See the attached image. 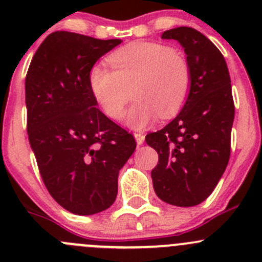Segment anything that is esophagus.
I'll list each match as a JSON object with an SVG mask.
<instances>
[{
	"label": "esophagus",
	"mask_w": 262,
	"mask_h": 262,
	"mask_svg": "<svg viewBox=\"0 0 262 262\" xmlns=\"http://www.w3.org/2000/svg\"><path fill=\"white\" fill-rule=\"evenodd\" d=\"M134 138H136L137 144H143V142H144V134L143 133H134Z\"/></svg>",
	"instance_id": "obj_1"
}]
</instances>
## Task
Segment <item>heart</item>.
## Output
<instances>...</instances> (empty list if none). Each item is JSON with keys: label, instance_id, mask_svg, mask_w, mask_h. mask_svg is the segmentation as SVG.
Wrapping results in <instances>:
<instances>
[{"label": "heart", "instance_id": "heart-1", "mask_svg": "<svg viewBox=\"0 0 262 262\" xmlns=\"http://www.w3.org/2000/svg\"><path fill=\"white\" fill-rule=\"evenodd\" d=\"M109 62L112 68L97 63L89 72L90 90L109 118L123 116L132 86L137 100L125 123L134 129L146 128L160 114L170 118L184 106L191 70L180 50L155 41H134L113 53Z\"/></svg>", "mask_w": 262, "mask_h": 262}]
</instances>
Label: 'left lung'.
Masks as SVG:
<instances>
[{"label": "left lung", "mask_w": 262, "mask_h": 262, "mask_svg": "<svg viewBox=\"0 0 262 262\" xmlns=\"http://www.w3.org/2000/svg\"><path fill=\"white\" fill-rule=\"evenodd\" d=\"M186 53L191 87L179 115L161 130L146 137L158 153L150 172L156 194L171 205L194 207L215 189L231 156L234 119L231 77L223 54L192 28L165 31Z\"/></svg>", "instance_id": "8db88e82"}]
</instances>
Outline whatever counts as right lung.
Listing matches in <instances>:
<instances>
[{
    "label": "right lung",
    "instance_id": "1",
    "mask_svg": "<svg viewBox=\"0 0 262 262\" xmlns=\"http://www.w3.org/2000/svg\"><path fill=\"white\" fill-rule=\"evenodd\" d=\"M120 39L54 31L40 44L25 78L29 142L53 199L78 215L107 209L119 170L133 155L130 133L97 107L89 72Z\"/></svg>",
    "mask_w": 262,
    "mask_h": 262
}]
</instances>
